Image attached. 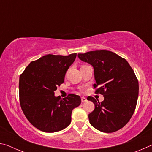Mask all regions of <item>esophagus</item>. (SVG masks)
Wrapping results in <instances>:
<instances>
[{"mask_svg":"<svg viewBox=\"0 0 152 152\" xmlns=\"http://www.w3.org/2000/svg\"><path fill=\"white\" fill-rule=\"evenodd\" d=\"M81 101H82V102H86V101H87V99H86L85 97H82V98H81Z\"/></svg>","mask_w":152,"mask_h":152,"instance_id":"34e87169","label":"esophagus"}]
</instances>
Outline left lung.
Wrapping results in <instances>:
<instances>
[{"label": "left lung", "instance_id": "obj_1", "mask_svg": "<svg viewBox=\"0 0 152 152\" xmlns=\"http://www.w3.org/2000/svg\"><path fill=\"white\" fill-rule=\"evenodd\" d=\"M78 56L93 66L95 93L104 96L101 102L87 98L94 104L88 115L90 123L102 132H117L129 122L137 104L139 83L134 71L125 59L110 51H91Z\"/></svg>", "mask_w": 152, "mask_h": 152}]
</instances>
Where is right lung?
<instances>
[{
    "instance_id": "add662e5",
    "label": "right lung",
    "mask_w": 152,
    "mask_h": 152,
    "mask_svg": "<svg viewBox=\"0 0 152 152\" xmlns=\"http://www.w3.org/2000/svg\"><path fill=\"white\" fill-rule=\"evenodd\" d=\"M76 53L48 54L33 61L19 77L20 107L28 121L38 129L53 133L70 124L72 110L81 103L78 95L69 94L61 99L54 91L64 81Z\"/></svg>"
}]
</instances>
